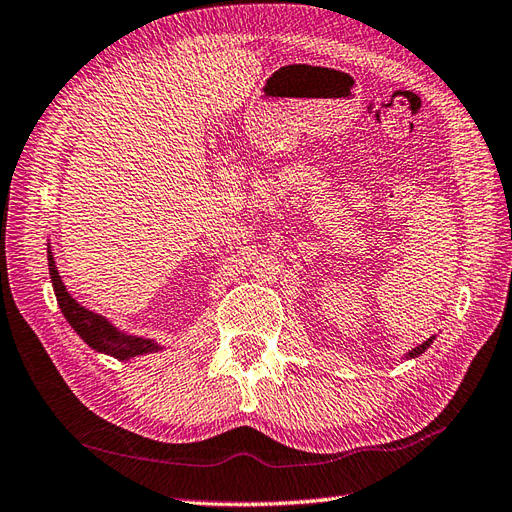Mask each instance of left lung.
<instances>
[{
  "label": "left lung",
  "mask_w": 512,
  "mask_h": 512,
  "mask_svg": "<svg viewBox=\"0 0 512 512\" xmlns=\"http://www.w3.org/2000/svg\"><path fill=\"white\" fill-rule=\"evenodd\" d=\"M432 341H434V336H430V339H428V341H423L421 345H417V347H415V350H410V352L406 354V360H408V358H417V356H421L423 352H426V350H428V347H430V343H432Z\"/></svg>",
  "instance_id": "obj_1"
}]
</instances>
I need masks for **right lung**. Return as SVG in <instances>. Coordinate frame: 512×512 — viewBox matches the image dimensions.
Segmentation results:
<instances>
[{
  "label": "right lung",
  "mask_w": 512,
  "mask_h": 512,
  "mask_svg": "<svg viewBox=\"0 0 512 512\" xmlns=\"http://www.w3.org/2000/svg\"><path fill=\"white\" fill-rule=\"evenodd\" d=\"M47 265H49V278H52L54 293H56L62 315H65L69 326L80 334V339L89 345L91 350L112 356L117 360H130L134 356H143V354L162 350L154 339H143V336L119 330L115 323H110L104 315L93 313V310L82 306L76 297H71L65 282L60 278L56 260L52 256L49 245H47Z\"/></svg>",
  "instance_id": "obj_1"
}]
</instances>
